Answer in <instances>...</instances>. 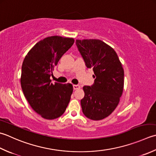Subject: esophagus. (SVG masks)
<instances>
[{"mask_svg":"<svg viewBox=\"0 0 156 156\" xmlns=\"http://www.w3.org/2000/svg\"><path fill=\"white\" fill-rule=\"evenodd\" d=\"M73 88H74V90H77V89H79V88H80V85L74 84V85H73Z\"/></svg>","mask_w":156,"mask_h":156,"instance_id":"1","label":"esophagus"}]
</instances>
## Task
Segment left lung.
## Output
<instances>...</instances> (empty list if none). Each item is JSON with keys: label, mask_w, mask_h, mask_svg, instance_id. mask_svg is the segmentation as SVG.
I'll return each instance as SVG.
<instances>
[{"label": "left lung", "mask_w": 156, "mask_h": 156, "mask_svg": "<svg viewBox=\"0 0 156 156\" xmlns=\"http://www.w3.org/2000/svg\"><path fill=\"white\" fill-rule=\"evenodd\" d=\"M76 44L88 68H93L94 82L84 86L81 107L90 120L108 117L116 108L124 88V69L114 48L97 39L76 40Z\"/></svg>", "instance_id": "8db88e82"}]
</instances>
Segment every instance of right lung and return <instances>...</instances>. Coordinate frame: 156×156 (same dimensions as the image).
Here are the masks:
<instances>
[{
    "instance_id": "right-lung-1",
    "label": "right lung",
    "mask_w": 156,
    "mask_h": 156,
    "mask_svg": "<svg viewBox=\"0 0 156 156\" xmlns=\"http://www.w3.org/2000/svg\"><path fill=\"white\" fill-rule=\"evenodd\" d=\"M74 42L72 38H45L34 46L23 62L21 85L24 96L34 110L47 120L60 117L71 98L72 84H53L50 77L61 57Z\"/></svg>"
}]
</instances>
